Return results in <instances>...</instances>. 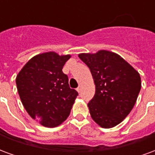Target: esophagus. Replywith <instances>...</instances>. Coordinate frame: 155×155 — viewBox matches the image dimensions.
I'll return each mask as SVG.
<instances>
[{"label": "esophagus", "mask_w": 155, "mask_h": 155, "mask_svg": "<svg viewBox=\"0 0 155 155\" xmlns=\"http://www.w3.org/2000/svg\"><path fill=\"white\" fill-rule=\"evenodd\" d=\"M81 89H82V85H81V84H80V85H79V87H78L77 89H76V90H77L78 92L80 93L81 91Z\"/></svg>", "instance_id": "esophagus-1"}]
</instances>
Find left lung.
<instances>
[{
    "label": "left lung",
    "instance_id": "8db88e82",
    "mask_svg": "<svg viewBox=\"0 0 155 155\" xmlns=\"http://www.w3.org/2000/svg\"><path fill=\"white\" fill-rule=\"evenodd\" d=\"M79 57L89 66L94 82V96L88 104L91 117L103 128L116 127L136 104L141 88L139 72L121 56L107 50L81 53Z\"/></svg>",
    "mask_w": 155,
    "mask_h": 155
}]
</instances>
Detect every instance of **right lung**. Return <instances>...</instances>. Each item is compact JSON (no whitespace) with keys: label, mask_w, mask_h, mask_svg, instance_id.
Returning a JSON list of instances; mask_svg holds the SVG:
<instances>
[{"label":"right lung","mask_w":155,"mask_h":155,"mask_svg":"<svg viewBox=\"0 0 155 155\" xmlns=\"http://www.w3.org/2000/svg\"><path fill=\"white\" fill-rule=\"evenodd\" d=\"M71 55L55 51L32 57L16 76L19 98L28 115L46 127H56L65 121L77 97L62 72Z\"/></svg>","instance_id":"1"}]
</instances>
